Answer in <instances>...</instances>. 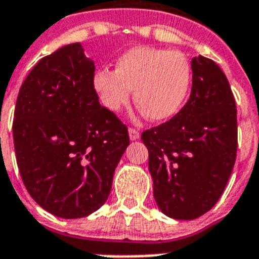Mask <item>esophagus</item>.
<instances>
[{
    "mask_svg": "<svg viewBox=\"0 0 259 259\" xmlns=\"http://www.w3.org/2000/svg\"><path fill=\"white\" fill-rule=\"evenodd\" d=\"M129 137L132 141H136L140 138V132L137 129H133V127H129Z\"/></svg>",
    "mask_w": 259,
    "mask_h": 259,
    "instance_id": "1",
    "label": "esophagus"
}]
</instances>
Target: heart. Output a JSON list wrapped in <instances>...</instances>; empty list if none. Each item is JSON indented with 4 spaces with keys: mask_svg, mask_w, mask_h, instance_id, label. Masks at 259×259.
<instances>
[{
    "mask_svg": "<svg viewBox=\"0 0 259 259\" xmlns=\"http://www.w3.org/2000/svg\"><path fill=\"white\" fill-rule=\"evenodd\" d=\"M191 83L188 58L176 50L134 46L117 58L115 70L98 69L93 88L110 111L127 105L134 90V102L148 118L163 121L182 108Z\"/></svg>",
    "mask_w": 259,
    "mask_h": 259,
    "instance_id": "obj_1",
    "label": "heart"
}]
</instances>
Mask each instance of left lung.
<instances>
[{"mask_svg":"<svg viewBox=\"0 0 259 259\" xmlns=\"http://www.w3.org/2000/svg\"><path fill=\"white\" fill-rule=\"evenodd\" d=\"M189 101L167 122L145 130L153 194L174 220H195L225 190L237 155V109L224 71L214 61L191 60Z\"/></svg>","mask_w":259,"mask_h":259,"instance_id":"8db88e82","label":"left lung"}]
</instances>
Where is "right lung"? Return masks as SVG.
I'll list each match as a JSON object with an SVG mask.
<instances>
[{"mask_svg": "<svg viewBox=\"0 0 259 259\" xmlns=\"http://www.w3.org/2000/svg\"><path fill=\"white\" fill-rule=\"evenodd\" d=\"M94 62L79 42L38 61L17 97L13 140L31 198L56 217L94 213L108 199L129 145L127 127L101 106Z\"/></svg>", "mask_w": 259, "mask_h": 259, "instance_id": "add662e5", "label": "right lung"}]
</instances>
